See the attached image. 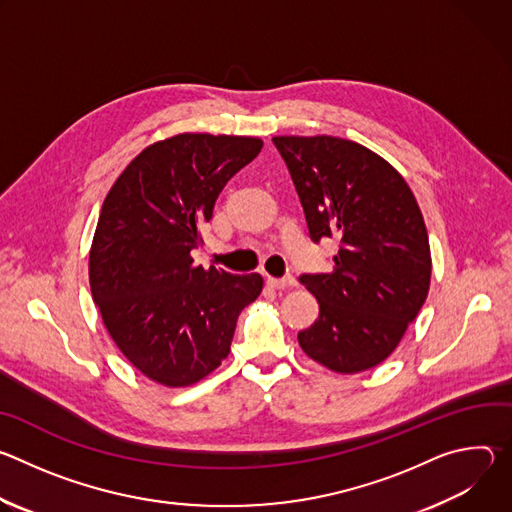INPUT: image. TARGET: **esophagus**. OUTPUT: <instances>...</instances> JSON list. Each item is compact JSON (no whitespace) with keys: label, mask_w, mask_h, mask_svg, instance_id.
<instances>
[{"label":"esophagus","mask_w":512,"mask_h":512,"mask_svg":"<svg viewBox=\"0 0 512 512\" xmlns=\"http://www.w3.org/2000/svg\"><path fill=\"white\" fill-rule=\"evenodd\" d=\"M267 285L269 287H273V289H289V287H296L298 285V281H296V277H291V275H287V277H267Z\"/></svg>","instance_id":"34e87169"}]
</instances>
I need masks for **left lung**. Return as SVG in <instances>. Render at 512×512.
Masks as SVG:
<instances>
[{"mask_svg": "<svg viewBox=\"0 0 512 512\" xmlns=\"http://www.w3.org/2000/svg\"><path fill=\"white\" fill-rule=\"evenodd\" d=\"M314 243L338 239L330 273L302 275L320 316L298 334L326 369L377 367L419 314L431 277L427 229L403 176L364 145L332 135L273 137Z\"/></svg>", "mask_w": 512, "mask_h": 512, "instance_id": "left-lung-1", "label": "left lung"}]
</instances>
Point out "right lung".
<instances>
[{"label":"right lung","mask_w":512,"mask_h":512,"mask_svg":"<svg viewBox=\"0 0 512 512\" xmlns=\"http://www.w3.org/2000/svg\"><path fill=\"white\" fill-rule=\"evenodd\" d=\"M261 148L243 135L156 141L103 202L89 255L93 300L123 356L164 387L210 375L229 356L239 314L261 294L259 273L204 269L190 255L218 194Z\"/></svg>","instance_id":"obj_1"}]
</instances>
